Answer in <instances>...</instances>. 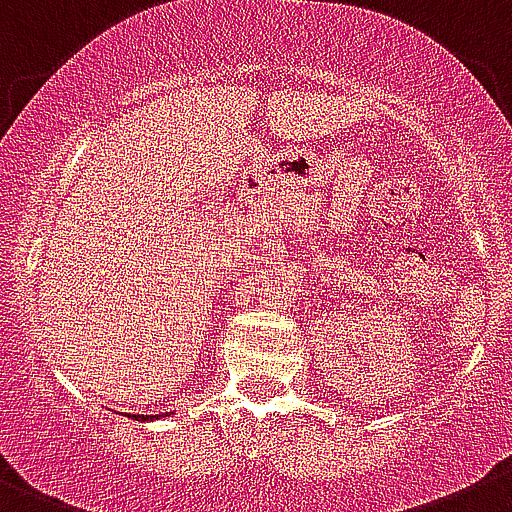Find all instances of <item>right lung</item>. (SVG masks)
<instances>
[{
	"label": "right lung",
	"mask_w": 512,
	"mask_h": 512,
	"mask_svg": "<svg viewBox=\"0 0 512 512\" xmlns=\"http://www.w3.org/2000/svg\"><path fill=\"white\" fill-rule=\"evenodd\" d=\"M160 417H163V415H153V417H150V415H140V417H135V420H160ZM165 417H168V412H165Z\"/></svg>",
	"instance_id": "right-lung-1"
}]
</instances>
